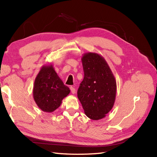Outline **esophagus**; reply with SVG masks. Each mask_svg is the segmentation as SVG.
Wrapping results in <instances>:
<instances>
[{"label": "esophagus", "instance_id": "34e87169", "mask_svg": "<svg viewBox=\"0 0 157 157\" xmlns=\"http://www.w3.org/2000/svg\"><path fill=\"white\" fill-rule=\"evenodd\" d=\"M70 90H71V92L72 94H75V89L74 87L71 86L70 87Z\"/></svg>", "mask_w": 157, "mask_h": 157}]
</instances>
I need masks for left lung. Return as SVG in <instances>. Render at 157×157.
<instances>
[{"instance_id":"1","label":"left lung","mask_w":157,"mask_h":157,"mask_svg":"<svg viewBox=\"0 0 157 157\" xmlns=\"http://www.w3.org/2000/svg\"><path fill=\"white\" fill-rule=\"evenodd\" d=\"M84 78L78 90V98L87 117L104 118L113 107L117 91L116 80L103 56L94 52L82 58Z\"/></svg>"}]
</instances>
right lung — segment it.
I'll return each instance as SVG.
<instances>
[{
    "label": "right lung",
    "mask_w": 157,
    "mask_h": 157,
    "mask_svg": "<svg viewBox=\"0 0 157 157\" xmlns=\"http://www.w3.org/2000/svg\"><path fill=\"white\" fill-rule=\"evenodd\" d=\"M69 87L63 84L53 66L44 65L34 80L33 97L38 107L46 113H52L60 106L70 94Z\"/></svg>",
    "instance_id": "1"
}]
</instances>
